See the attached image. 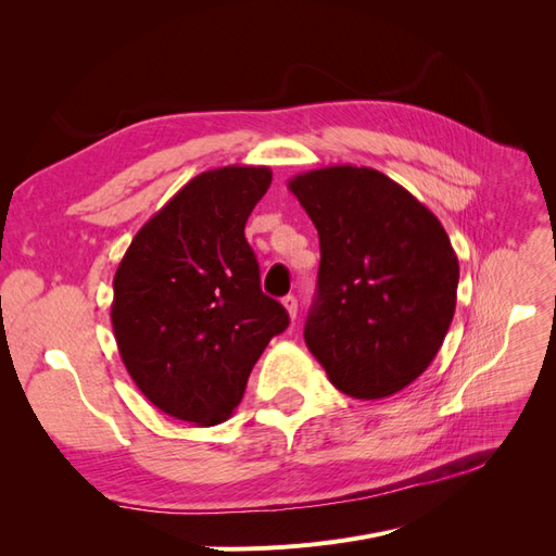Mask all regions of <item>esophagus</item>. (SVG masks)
<instances>
[{
    "instance_id": "esophagus-1",
    "label": "esophagus",
    "mask_w": 556,
    "mask_h": 556,
    "mask_svg": "<svg viewBox=\"0 0 556 556\" xmlns=\"http://www.w3.org/2000/svg\"><path fill=\"white\" fill-rule=\"evenodd\" d=\"M282 306H285V311L290 313V317L294 319L296 317V311H299V301H296V296L294 294H288L282 299Z\"/></svg>"
}]
</instances>
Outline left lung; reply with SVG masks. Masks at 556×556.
<instances>
[{"label":"left lung","instance_id":"obj_1","mask_svg":"<svg viewBox=\"0 0 556 556\" xmlns=\"http://www.w3.org/2000/svg\"><path fill=\"white\" fill-rule=\"evenodd\" d=\"M290 190L319 237L308 350L352 399L401 392L439 355L457 306L459 260L443 225L368 166L299 174Z\"/></svg>","mask_w":556,"mask_h":556}]
</instances>
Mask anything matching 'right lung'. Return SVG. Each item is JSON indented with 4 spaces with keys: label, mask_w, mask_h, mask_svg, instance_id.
<instances>
[{
    "label": "right lung",
    "mask_w": 556,
    "mask_h": 556,
    "mask_svg": "<svg viewBox=\"0 0 556 556\" xmlns=\"http://www.w3.org/2000/svg\"><path fill=\"white\" fill-rule=\"evenodd\" d=\"M268 185L266 166L194 176L117 264L111 323L123 364L153 406L182 422H225L264 348L290 325L262 292L243 231Z\"/></svg>",
    "instance_id": "1"
}]
</instances>
